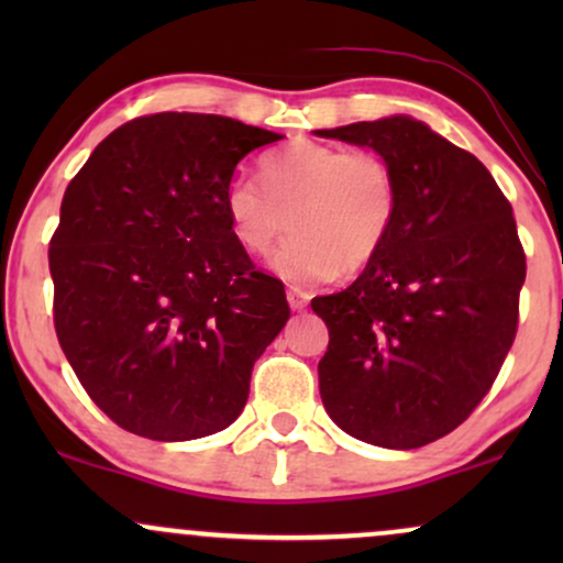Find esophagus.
<instances>
[{
	"instance_id": "esophagus-1",
	"label": "esophagus",
	"mask_w": 563,
	"mask_h": 563,
	"mask_svg": "<svg viewBox=\"0 0 563 563\" xmlns=\"http://www.w3.org/2000/svg\"><path fill=\"white\" fill-rule=\"evenodd\" d=\"M286 296H288L290 309H296V312H299V309H303L309 303V294H307V290H301V288H288Z\"/></svg>"
}]
</instances>
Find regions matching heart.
Listing matches in <instances>:
<instances>
[{
	"label": "heart",
	"instance_id": "1",
	"mask_svg": "<svg viewBox=\"0 0 563 563\" xmlns=\"http://www.w3.org/2000/svg\"><path fill=\"white\" fill-rule=\"evenodd\" d=\"M262 185L232 177L224 190L230 230L243 251L275 254L286 280L320 283L357 273L380 254L399 217V179L376 153L299 140L262 161Z\"/></svg>",
	"mask_w": 563,
	"mask_h": 563
}]
</instances>
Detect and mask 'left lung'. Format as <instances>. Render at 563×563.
<instances>
[{"label":"left lung","instance_id":"obj_1","mask_svg":"<svg viewBox=\"0 0 563 563\" xmlns=\"http://www.w3.org/2000/svg\"><path fill=\"white\" fill-rule=\"evenodd\" d=\"M371 147L399 179V217L352 286L314 296L328 325L320 397L360 442L416 450L450 434L497 378L527 260L487 166L412 115L318 129Z\"/></svg>","mask_w":563,"mask_h":563}]
</instances>
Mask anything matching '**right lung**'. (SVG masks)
Listing matches in <instances>:
<instances>
[{"label": "right lung", "instance_id": "obj_1", "mask_svg": "<svg viewBox=\"0 0 563 563\" xmlns=\"http://www.w3.org/2000/svg\"><path fill=\"white\" fill-rule=\"evenodd\" d=\"M277 140L228 115H142L70 179L49 243L55 331L121 429L187 442L243 412L254 363L290 309L232 235L224 190Z\"/></svg>", "mask_w": 563, "mask_h": 563}]
</instances>
